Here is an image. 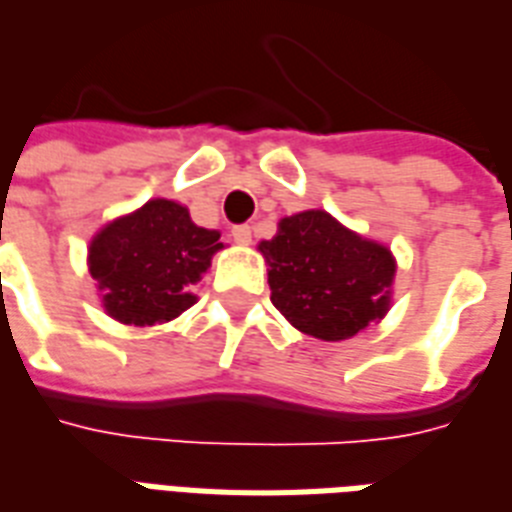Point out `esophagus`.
<instances>
[{
	"label": "esophagus",
	"instance_id": "obj_1",
	"mask_svg": "<svg viewBox=\"0 0 512 512\" xmlns=\"http://www.w3.org/2000/svg\"><path fill=\"white\" fill-rule=\"evenodd\" d=\"M232 237H234V242H240V245H248V242H251V226H248V224L232 226Z\"/></svg>",
	"mask_w": 512,
	"mask_h": 512
}]
</instances>
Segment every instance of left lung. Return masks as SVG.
I'll return each mask as SVG.
<instances>
[{"mask_svg": "<svg viewBox=\"0 0 512 512\" xmlns=\"http://www.w3.org/2000/svg\"><path fill=\"white\" fill-rule=\"evenodd\" d=\"M259 248L270 267L272 305L299 332L337 343L388 310V248L348 232L324 210L283 218L278 234Z\"/></svg>", "mask_w": 512, "mask_h": 512, "instance_id": "1", "label": "left lung"}]
</instances>
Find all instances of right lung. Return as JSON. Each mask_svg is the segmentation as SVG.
I'll use <instances>...</instances> for the list:
<instances>
[{
	"label": "right lung",
	"mask_w": 512,
	"mask_h": 512,
	"mask_svg": "<svg viewBox=\"0 0 512 512\" xmlns=\"http://www.w3.org/2000/svg\"><path fill=\"white\" fill-rule=\"evenodd\" d=\"M218 248L221 234L194 224L186 207L151 199L96 234L88 264L107 313L124 324L153 326L197 302L191 286Z\"/></svg>",
	"instance_id": "obj_1"
}]
</instances>
